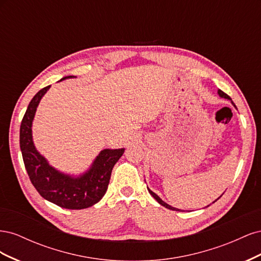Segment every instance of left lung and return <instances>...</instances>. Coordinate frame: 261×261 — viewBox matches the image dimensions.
Masks as SVG:
<instances>
[{
	"mask_svg": "<svg viewBox=\"0 0 261 261\" xmlns=\"http://www.w3.org/2000/svg\"><path fill=\"white\" fill-rule=\"evenodd\" d=\"M218 94H219V97H221V98H224V99H227V100H230V101L232 102V105H233V106L235 107V105L233 103V101H232V99H231L230 97H228L226 93H224V92H223L222 90H220V89H218ZM235 108H236V107H235ZM147 188H148V187H147ZM148 192L150 193V195H151V196L153 197V198H154V199H155V200H156L158 202H159V203L161 204V206H163V207H165V208H168V209H171V210H174V211H184V210H180V209H177V208H174V207H172V206H170V204H169V203H167V202H165V201H163V200H162V199L160 198V197H159V196H158V195H156L155 193H153V192L151 191V189H149V188H148ZM222 195H223V194H222ZM222 195H221V196H222ZM221 196H220V197H221ZM220 197H219V198H220ZM219 198H218V199H219ZM218 199H216V200H215V201H213V202H216V201H217ZM213 202H212V203H213ZM209 206H210V204H208V206H207V207H209Z\"/></svg>",
	"mask_w": 261,
	"mask_h": 261,
	"instance_id": "obj_1",
	"label": "left lung"
}]
</instances>
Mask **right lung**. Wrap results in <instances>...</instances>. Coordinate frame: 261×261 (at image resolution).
I'll return each mask as SVG.
<instances>
[{"label": "right lung", "instance_id": "obj_1", "mask_svg": "<svg viewBox=\"0 0 261 261\" xmlns=\"http://www.w3.org/2000/svg\"><path fill=\"white\" fill-rule=\"evenodd\" d=\"M69 78L76 76L63 77L60 82ZM50 87H44L37 92L22 117L19 132L22 160L31 183L45 200L65 209L89 208L100 201L107 193L114 164L123 155L125 148L101 150L90 167L77 175L52 167L38 151L33 138V122L37 108Z\"/></svg>", "mask_w": 261, "mask_h": 261}]
</instances>
